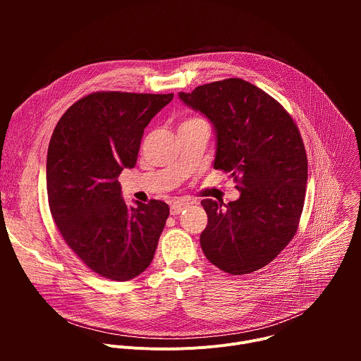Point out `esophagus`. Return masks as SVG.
<instances>
[{"label":"esophagus","mask_w":361,"mask_h":361,"mask_svg":"<svg viewBox=\"0 0 361 361\" xmlns=\"http://www.w3.org/2000/svg\"><path fill=\"white\" fill-rule=\"evenodd\" d=\"M190 204H191L190 201H184V200H180V201L173 202L171 207H170L171 216H178L183 210H185L187 207H190Z\"/></svg>","instance_id":"34e87169"}]
</instances>
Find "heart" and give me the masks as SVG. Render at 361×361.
Returning a JSON list of instances; mask_svg holds the SVG:
<instances>
[{
	"label": "heart",
	"instance_id": "1",
	"mask_svg": "<svg viewBox=\"0 0 361 361\" xmlns=\"http://www.w3.org/2000/svg\"><path fill=\"white\" fill-rule=\"evenodd\" d=\"M191 120H195V118H191ZM191 120H187V121H191ZM185 123V121H184Z\"/></svg>",
	"mask_w": 361,
	"mask_h": 361
}]
</instances>
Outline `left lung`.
Segmentation results:
<instances>
[{
	"instance_id": "obj_1",
	"label": "left lung",
	"mask_w": 361,
	"mask_h": 361,
	"mask_svg": "<svg viewBox=\"0 0 361 361\" xmlns=\"http://www.w3.org/2000/svg\"><path fill=\"white\" fill-rule=\"evenodd\" d=\"M217 135L214 169L230 173L240 198H205L201 248L220 270L241 276L266 267L294 237L302 213L307 156L291 116L271 95L241 78L180 92Z\"/></svg>"
}]
</instances>
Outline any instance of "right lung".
<instances>
[{
	"label": "right lung",
	"mask_w": 361,
	"mask_h": 361,
	"mask_svg": "<svg viewBox=\"0 0 361 361\" xmlns=\"http://www.w3.org/2000/svg\"><path fill=\"white\" fill-rule=\"evenodd\" d=\"M173 97L97 91L74 102L51 135V216L78 259L104 279L131 280L154 259L169 205L149 200L128 207L117 178L135 166L144 128Z\"/></svg>",
	"instance_id": "right-lung-1"
}]
</instances>
